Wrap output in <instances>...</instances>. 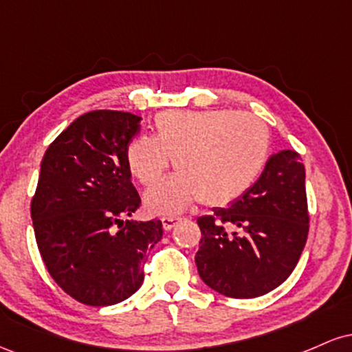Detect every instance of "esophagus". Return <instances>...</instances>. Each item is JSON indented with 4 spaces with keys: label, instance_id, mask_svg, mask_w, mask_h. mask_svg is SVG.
<instances>
[{
    "label": "esophagus",
    "instance_id": "34e87169",
    "mask_svg": "<svg viewBox=\"0 0 352 352\" xmlns=\"http://www.w3.org/2000/svg\"><path fill=\"white\" fill-rule=\"evenodd\" d=\"M180 218L179 217H164L162 218V227L165 232H168V230H172L173 227H175L177 223H179Z\"/></svg>",
    "mask_w": 352,
    "mask_h": 352
}]
</instances>
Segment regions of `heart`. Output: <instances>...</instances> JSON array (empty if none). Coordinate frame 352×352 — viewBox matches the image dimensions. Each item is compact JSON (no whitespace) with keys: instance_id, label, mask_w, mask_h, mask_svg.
Segmentation results:
<instances>
[{"instance_id":"obj_1","label":"heart","mask_w":352,"mask_h":352,"mask_svg":"<svg viewBox=\"0 0 352 352\" xmlns=\"http://www.w3.org/2000/svg\"><path fill=\"white\" fill-rule=\"evenodd\" d=\"M153 127V137H135L125 151L129 170L145 187L159 182L170 159L179 170L145 195L153 213L182 212L197 199L205 207L232 204L256 184L268 162L270 131L253 114L165 111Z\"/></svg>"}]
</instances>
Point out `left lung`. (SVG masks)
I'll return each mask as SVG.
<instances>
[{
    "label": "left lung",
    "instance_id": "8db88e82",
    "mask_svg": "<svg viewBox=\"0 0 352 352\" xmlns=\"http://www.w3.org/2000/svg\"><path fill=\"white\" fill-rule=\"evenodd\" d=\"M305 179L298 152L281 151L243 197L197 220L205 285L228 298H256L292 274L308 238Z\"/></svg>",
    "mask_w": 352,
    "mask_h": 352
}]
</instances>
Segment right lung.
Segmentation results:
<instances>
[{"label":"right lung","instance_id":"add662e5","mask_svg":"<svg viewBox=\"0 0 352 352\" xmlns=\"http://www.w3.org/2000/svg\"><path fill=\"white\" fill-rule=\"evenodd\" d=\"M139 131V116L92 111L43 155L31 201L36 243L52 280L84 305L132 296L144 283L147 253L162 238L160 220H129L140 197L125 151Z\"/></svg>","mask_w":352,"mask_h":352}]
</instances>
